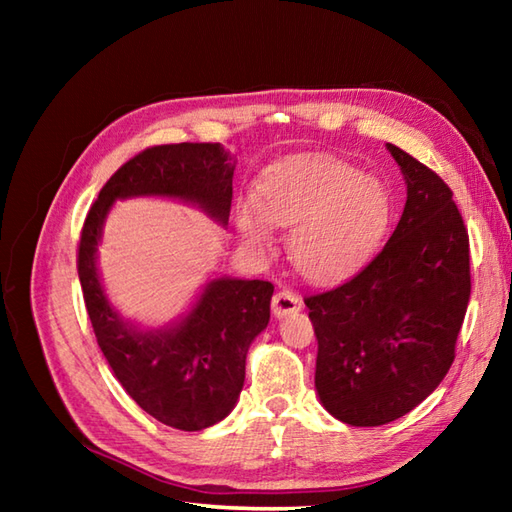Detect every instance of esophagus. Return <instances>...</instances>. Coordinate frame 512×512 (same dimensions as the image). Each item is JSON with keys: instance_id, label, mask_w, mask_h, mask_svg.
<instances>
[{"instance_id": "esophagus-1", "label": "esophagus", "mask_w": 512, "mask_h": 512, "mask_svg": "<svg viewBox=\"0 0 512 512\" xmlns=\"http://www.w3.org/2000/svg\"><path fill=\"white\" fill-rule=\"evenodd\" d=\"M301 310V297L297 292H292L290 288L279 290L273 297V314L279 319L288 317V314H295Z\"/></svg>"}]
</instances>
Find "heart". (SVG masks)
I'll return each mask as SVG.
<instances>
[{
  "instance_id": "heart-1",
  "label": "heart",
  "mask_w": 512,
  "mask_h": 512,
  "mask_svg": "<svg viewBox=\"0 0 512 512\" xmlns=\"http://www.w3.org/2000/svg\"><path fill=\"white\" fill-rule=\"evenodd\" d=\"M253 204L239 206L237 228L250 246L270 242L268 222L295 228L290 257L312 281L341 279L361 268L383 239L391 202L387 189L350 162L290 160L270 171Z\"/></svg>"
}]
</instances>
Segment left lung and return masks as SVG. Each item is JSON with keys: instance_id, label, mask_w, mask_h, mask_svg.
Wrapping results in <instances>:
<instances>
[{"instance_id": "1", "label": "left lung", "mask_w": 512, "mask_h": 512, "mask_svg": "<svg viewBox=\"0 0 512 512\" xmlns=\"http://www.w3.org/2000/svg\"><path fill=\"white\" fill-rule=\"evenodd\" d=\"M407 180L394 235L343 284L308 295L319 341L323 407L352 427H378L447 376L471 297L469 231L436 171L387 145Z\"/></svg>"}]
</instances>
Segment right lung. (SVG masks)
I'll list each match as a JSON object with an SVG mask.
<instances>
[{"mask_svg":"<svg viewBox=\"0 0 512 512\" xmlns=\"http://www.w3.org/2000/svg\"><path fill=\"white\" fill-rule=\"evenodd\" d=\"M233 169L220 143L147 147L105 182L85 217L76 250L96 343L118 383L149 416L180 431L211 427L235 407L244 387L248 345L270 321L275 286L262 279H213L176 328L140 332L105 299L96 273V244L114 200L134 195L195 202L226 224Z\"/></svg>","mask_w":512,"mask_h":512,"instance_id":"1","label":"right lung"}]
</instances>
